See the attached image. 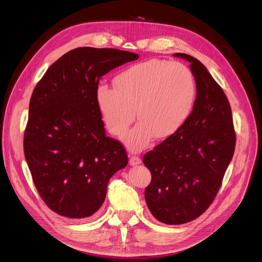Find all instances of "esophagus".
Wrapping results in <instances>:
<instances>
[{"label": "esophagus", "mask_w": 262, "mask_h": 262, "mask_svg": "<svg viewBox=\"0 0 262 262\" xmlns=\"http://www.w3.org/2000/svg\"><path fill=\"white\" fill-rule=\"evenodd\" d=\"M129 163H130V165H132V166L140 165V164H141V158L138 157V156H133V155H132V156L130 157Z\"/></svg>", "instance_id": "obj_1"}]
</instances>
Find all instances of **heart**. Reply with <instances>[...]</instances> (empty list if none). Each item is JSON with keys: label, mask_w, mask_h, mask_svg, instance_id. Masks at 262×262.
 Masks as SVG:
<instances>
[{"label": "heart", "mask_w": 262, "mask_h": 262, "mask_svg": "<svg viewBox=\"0 0 262 262\" xmlns=\"http://www.w3.org/2000/svg\"><path fill=\"white\" fill-rule=\"evenodd\" d=\"M196 97L191 71L178 62L148 60L137 63L114 78V89L100 85L95 100L107 130L122 137L134 120L140 122L123 138L140 150L157 139H167L185 125Z\"/></svg>", "instance_id": "b5f03b06"}]
</instances>
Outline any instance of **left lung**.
<instances>
[{
    "mask_svg": "<svg viewBox=\"0 0 262 262\" xmlns=\"http://www.w3.org/2000/svg\"><path fill=\"white\" fill-rule=\"evenodd\" d=\"M196 85L192 113L173 136L149 150L143 163L152 173L145 201L162 223L178 225L205 212L215 198L236 143L226 95L202 63L185 53Z\"/></svg>",
    "mask_w": 262,
    "mask_h": 262,
    "instance_id": "1",
    "label": "left lung"
}]
</instances>
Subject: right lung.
I'll list each match as a JSON object with an SVG mask.
<instances>
[{"label":"right lung","mask_w":262,"mask_h":262,"mask_svg":"<svg viewBox=\"0 0 262 262\" xmlns=\"http://www.w3.org/2000/svg\"><path fill=\"white\" fill-rule=\"evenodd\" d=\"M137 59L118 49L76 48L35 87L24 153L41 199L59 215H93L105 201L109 179L128 164L122 144L106 136L95 94L102 75Z\"/></svg>","instance_id":"obj_1"}]
</instances>
